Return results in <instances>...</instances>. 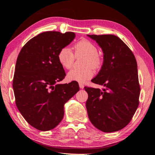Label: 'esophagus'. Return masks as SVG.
<instances>
[{
	"mask_svg": "<svg viewBox=\"0 0 155 155\" xmlns=\"http://www.w3.org/2000/svg\"><path fill=\"white\" fill-rule=\"evenodd\" d=\"M79 87H80L81 89H83L84 86V84H79Z\"/></svg>",
	"mask_w": 155,
	"mask_h": 155,
	"instance_id": "esophagus-1",
	"label": "esophagus"
}]
</instances>
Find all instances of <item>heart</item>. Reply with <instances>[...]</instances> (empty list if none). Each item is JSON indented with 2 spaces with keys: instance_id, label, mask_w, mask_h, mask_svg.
I'll return each mask as SVG.
<instances>
[{
  "instance_id": "1",
  "label": "heart",
  "mask_w": 155,
  "mask_h": 155,
  "mask_svg": "<svg viewBox=\"0 0 155 155\" xmlns=\"http://www.w3.org/2000/svg\"><path fill=\"white\" fill-rule=\"evenodd\" d=\"M74 55L76 57L84 56L83 61V69H73L68 73L67 78L69 81H74L78 83H84L94 76V69H99L103 64L102 57L98 53V48L94 43L82 39L78 41L73 47ZM73 52L69 47H64L60 49L58 54L59 63L66 69L73 67L75 57Z\"/></svg>"
}]
</instances>
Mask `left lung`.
<instances>
[{"label": "left lung", "mask_w": 155, "mask_h": 155, "mask_svg": "<svg viewBox=\"0 0 155 155\" xmlns=\"http://www.w3.org/2000/svg\"><path fill=\"white\" fill-rule=\"evenodd\" d=\"M103 52V64L91 82L105 88L85 87L86 108L91 123L104 132L126 127L139 105L140 87L135 56L120 38L114 35H87Z\"/></svg>", "instance_id": "left-lung-1"}]
</instances>
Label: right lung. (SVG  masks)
Segmentation results:
<instances>
[{
  "mask_svg": "<svg viewBox=\"0 0 155 155\" xmlns=\"http://www.w3.org/2000/svg\"><path fill=\"white\" fill-rule=\"evenodd\" d=\"M75 38L74 32L48 31L26 43L17 57L13 80L15 103L29 124L42 131L62 120L65 103L79 91L78 84H60L65 77L58 52Z\"/></svg>",
  "mask_w": 155,
  "mask_h": 155,
  "instance_id": "obj_1",
  "label": "right lung"
}]
</instances>
